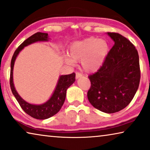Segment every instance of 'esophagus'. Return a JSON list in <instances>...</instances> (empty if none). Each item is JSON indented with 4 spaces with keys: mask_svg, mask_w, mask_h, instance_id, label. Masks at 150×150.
<instances>
[{
    "mask_svg": "<svg viewBox=\"0 0 150 150\" xmlns=\"http://www.w3.org/2000/svg\"><path fill=\"white\" fill-rule=\"evenodd\" d=\"M82 75L81 73L78 72V71H76V79H79V78L82 77Z\"/></svg>",
    "mask_w": 150,
    "mask_h": 150,
    "instance_id": "esophagus-1",
    "label": "esophagus"
}]
</instances>
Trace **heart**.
I'll use <instances>...</instances> for the list:
<instances>
[{
    "mask_svg": "<svg viewBox=\"0 0 150 150\" xmlns=\"http://www.w3.org/2000/svg\"><path fill=\"white\" fill-rule=\"evenodd\" d=\"M109 51V44L105 40L89 37L74 42L70 49L71 57L66 56L65 61L70 66H74L76 61H81L84 70L94 72L103 66Z\"/></svg>",
    "mask_w": 150,
    "mask_h": 150,
    "instance_id": "heart-1",
    "label": "heart"
}]
</instances>
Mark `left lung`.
<instances>
[{
	"mask_svg": "<svg viewBox=\"0 0 150 150\" xmlns=\"http://www.w3.org/2000/svg\"><path fill=\"white\" fill-rule=\"evenodd\" d=\"M114 42L103 66L88 76V99L93 107L112 114L131 103L140 82V67L135 47L123 36L108 32Z\"/></svg>",
	"mask_w": 150,
	"mask_h": 150,
	"instance_id": "left-lung-1",
	"label": "left lung"
}]
</instances>
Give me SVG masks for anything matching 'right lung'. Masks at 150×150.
<instances>
[{
	"label": "right lung",
	"mask_w": 150,
	"mask_h": 150,
	"mask_svg": "<svg viewBox=\"0 0 150 150\" xmlns=\"http://www.w3.org/2000/svg\"><path fill=\"white\" fill-rule=\"evenodd\" d=\"M49 38L47 33L37 32L33 34L25 41H23L16 50L12 57L11 62L10 86L13 94L23 111L32 118L39 119V120H45V119L49 118L59 111L66 99L67 89L75 82V73L60 76L55 91L49 100L40 105H34V104L29 103L23 100L17 92L13 84V71L14 64L17 55L25 47L28 46L32 43L38 42V41H49Z\"/></svg>",
	"instance_id": "obj_1"
}]
</instances>
